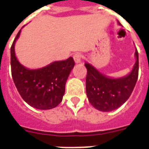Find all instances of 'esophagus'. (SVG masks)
<instances>
[{"instance_id":"obj_1","label":"esophagus","mask_w":149,"mask_h":149,"mask_svg":"<svg viewBox=\"0 0 149 149\" xmlns=\"http://www.w3.org/2000/svg\"><path fill=\"white\" fill-rule=\"evenodd\" d=\"M82 58H83V55L81 54L80 53H76V54L73 55V59H74L76 63H80Z\"/></svg>"}]
</instances>
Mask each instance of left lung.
Here are the masks:
<instances>
[{
	"mask_svg": "<svg viewBox=\"0 0 149 149\" xmlns=\"http://www.w3.org/2000/svg\"><path fill=\"white\" fill-rule=\"evenodd\" d=\"M118 24L120 23L118 22ZM136 62L129 75L114 79L102 74L88 63L87 68L86 93L91 105L99 111H114L130 98L138 78L139 61L137 49L135 51Z\"/></svg>",
	"mask_w": 149,
	"mask_h": 149,
	"instance_id": "left-lung-1",
	"label": "left lung"
}]
</instances>
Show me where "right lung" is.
I'll list each match as a JSON object with an SVG mask.
<instances>
[{"mask_svg":"<svg viewBox=\"0 0 149 149\" xmlns=\"http://www.w3.org/2000/svg\"><path fill=\"white\" fill-rule=\"evenodd\" d=\"M21 30L11 47V69L13 81L23 100L39 110L56 107L62 101L66 80L74 67L73 58L58 61L38 69H28L22 65L15 54V43Z\"/></svg>","mask_w":149,"mask_h":149,"instance_id":"add662e5","label":"right lung"}]
</instances>
